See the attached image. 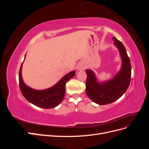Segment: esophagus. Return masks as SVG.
Masks as SVG:
<instances>
[{
  "label": "esophagus",
  "mask_w": 149,
  "mask_h": 149,
  "mask_svg": "<svg viewBox=\"0 0 149 149\" xmlns=\"http://www.w3.org/2000/svg\"><path fill=\"white\" fill-rule=\"evenodd\" d=\"M78 69L79 70H84V66H83L81 65H79L78 66Z\"/></svg>",
  "instance_id": "esophagus-1"
}]
</instances>
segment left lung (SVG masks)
Masks as SVG:
<instances>
[{
    "label": "left lung",
    "instance_id": "obj_1",
    "mask_svg": "<svg viewBox=\"0 0 149 149\" xmlns=\"http://www.w3.org/2000/svg\"><path fill=\"white\" fill-rule=\"evenodd\" d=\"M114 44L119 49L123 59L119 73L111 80L102 84L97 83L95 75L90 70H86L87 79L86 91L89 99L98 104L104 105L118 100L127 91L131 79V65L129 57L124 45L115 37H112Z\"/></svg>",
    "mask_w": 149,
    "mask_h": 149
}]
</instances>
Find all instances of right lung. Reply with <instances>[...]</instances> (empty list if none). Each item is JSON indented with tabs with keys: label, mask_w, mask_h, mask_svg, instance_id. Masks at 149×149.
<instances>
[{
	"label": "right lung",
	"mask_w": 149,
	"mask_h": 149,
	"mask_svg": "<svg viewBox=\"0 0 149 149\" xmlns=\"http://www.w3.org/2000/svg\"><path fill=\"white\" fill-rule=\"evenodd\" d=\"M22 64L20 66L19 74V87L22 95L29 102L45 109L55 107L63 101L65 94L66 83L75 75V71H71L65 75L54 86L47 89L37 91L25 84L22 78Z\"/></svg>",
	"instance_id": "add662e5"
}]
</instances>
